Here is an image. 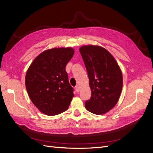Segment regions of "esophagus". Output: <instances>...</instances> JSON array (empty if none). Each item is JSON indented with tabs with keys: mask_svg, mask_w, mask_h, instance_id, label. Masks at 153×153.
<instances>
[{
	"mask_svg": "<svg viewBox=\"0 0 153 153\" xmlns=\"http://www.w3.org/2000/svg\"><path fill=\"white\" fill-rule=\"evenodd\" d=\"M75 90H76V92H79V91H80V87L78 86V85H76V86L75 87Z\"/></svg>",
	"mask_w": 153,
	"mask_h": 153,
	"instance_id": "obj_1",
	"label": "esophagus"
}]
</instances>
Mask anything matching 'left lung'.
<instances>
[{"label":"left lung","instance_id":"obj_1","mask_svg":"<svg viewBox=\"0 0 153 153\" xmlns=\"http://www.w3.org/2000/svg\"><path fill=\"white\" fill-rule=\"evenodd\" d=\"M79 51L84 62L91 90L86 109L100 115L108 112L116 105L123 88L121 69L114 57L100 46L87 45Z\"/></svg>","mask_w":153,"mask_h":153}]
</instances>
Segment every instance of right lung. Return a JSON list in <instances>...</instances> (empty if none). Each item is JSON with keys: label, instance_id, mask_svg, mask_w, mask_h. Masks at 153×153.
<instances>
[{"label": "right lung", "instance_id": "obj_1", "mask_svg": "<svg viewBox=\"0 0 153 153\" xmlns=\"http://www.w3.org/2000/svg\"><path fill=\"white\" fill-rule=\"evenodd\" d=\"M73 54L74 50L69 47L45 50L34 60L27 71V93L33 104L46 115L64 112L74 96L66 71Z\"/></svg>", "mask_w": 153, "mask_h": 153}]
</instances>
